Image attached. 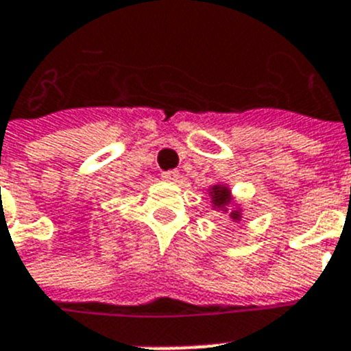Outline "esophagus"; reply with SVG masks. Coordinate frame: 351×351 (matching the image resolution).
I'll use <instances>...</instances> for the list:
<instances>
[{
	"instance_id": "esophagus-1",
	"label": "esophagus",
	"mask_w": 351,
	"mask_h": 351,
	"mask_svg": "<svg viewBox=\"0 0 351 351\" xmlns=\"http://www.w3.org/2000/svg\"><path fill=\"white\" fill-rule=\"evenodd\" d=\"M178 171H175V169H171V171H164V173H162V178H164V180H167V182H176L178 180Z\"/></svg>"
}]
</instances>
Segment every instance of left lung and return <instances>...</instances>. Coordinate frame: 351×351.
Here are the masks:
<instances>
[{"label": "left lung", "instance_id": "1", "mask_svg": "<svg viewBox=\"0 0 351 351\" xmlns=\"http://www.w3.org/2000/svg\"><path fill=\"white\" fill-rule=\"evenodd\" d=\"M213 195H215V204H217V206H226V204L230 202V197H228V195H230V191H228V189H224V187H213ZM231 219H239V213H237V211H233V213H231Z\"/></svg>", "mask_w": 351, "mask_h": 351}]
</instances>
